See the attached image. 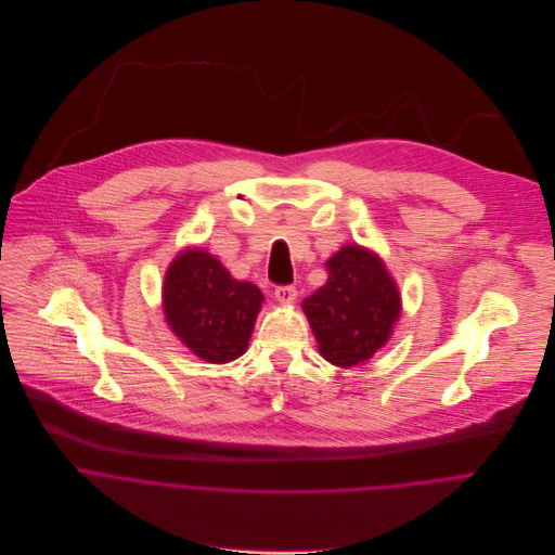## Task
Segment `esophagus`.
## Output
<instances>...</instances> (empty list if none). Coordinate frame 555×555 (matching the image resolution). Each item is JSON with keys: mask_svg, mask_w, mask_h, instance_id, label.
I'll return each instance as SVG.
<instances>
[{"mask_svg": "<svg viewBox=\"0 0 555 555\" xmlns=\"http://www.w3.org/2000/svg\"><path fill=\"white\" fill-rule=\"evenodd\" d=\"M275 299L280 304H293L297 299V288L295 286H278L275 288Z\"/></svg>", "mask_w": 555, "mask_h": 555, "instance_id": "34e87169", "label": "esophagus"}]
</instances>
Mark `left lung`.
Here are the masks:
<instances>
[{"label": "left lung", "mask_w": 555, "mask_h": 555, "mask_svg": "<svg viewBox=\"0 0 555 555\" xmlns=\"http://www.w3.org/2000/svg\"><path fill=\"white\" fill-rule=\"evenodd\" d=\"M324 267L326 284L304 301L318 350L337 367L361 365L389 341L399 291L385 262L361 245H344Z\"/></svg>", "instance_id": "8db88e82"}]
</instances>
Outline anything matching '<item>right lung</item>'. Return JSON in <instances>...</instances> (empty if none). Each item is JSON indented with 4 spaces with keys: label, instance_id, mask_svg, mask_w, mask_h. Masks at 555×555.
Instances as JSON below:
<instances>
[{
    "label": "right lung",
    "instance_id": "right-lung-1",
    "mask_svg": "<svg viewBox=\"0 0 555 555\" xmlns=\"http://www.w3.org/2000/svg\"><path fill=\"white\" fill-rule=\"evenodd\" d=\"M262 293L235 280L201 247L183 249L164 275V317L170 331L203 361L229 363L247 348Z\"/></svg>",
    "mask_w": 555,
    "mask_h": 555
}]
</instances>
